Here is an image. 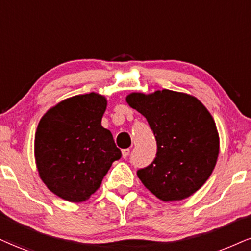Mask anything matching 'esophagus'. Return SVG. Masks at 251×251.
Masks as SVG:
<instances>
[{
  "mask_svg": "<svg viewBox=\"0 0 251 251\" xmlns=\"http://www.w3.org/2000/svg\"><path fill=\"white\" fill-rule=\"evenodd\" d=\"M129 153H130V150H129V149H123L122 150V157H123V158H126V157L129 156Z\"/></svg>",
  "mask_w": 251,
  "mask_h": 251,
  "instance_id": "esophagus-1",
  "label": "esophagus"
}]
</instances>
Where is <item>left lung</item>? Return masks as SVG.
I'll use <instances>...</instances> for the list:
<instances>
[{"mask_svg": "<svg viewBox=\"0 0 251 251\" xmlns=\"http://www.w3.org/2000/svg\"><path fill=\"white\" fill-rule=\"evenodd\" d=\"M126 102L147 119L157 142L156 158L138 170V178L163 201L192 196L212 175L219 156L209 111L197 98L170 89L131 93Z\"/></svg>", "mask_w": 251, "mask_h": 251, "instance_id": "obj_1", "label": "left lung"}]
</instances>
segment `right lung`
Segmentation results:
<instances>
[{
	"mask_svg": "<svg viewBox=\"0 0 251 251\" xmlns=\"http://www.w3.org/2000/svg\"><path fill=\"white\" fill-rule=\"evenodd\" d=\"M106 98L75 95L52 107L39 121L35 157L40 179L52 193L71 202L86 201L100 187L122 153L101 126Z\"/></svg>",
	"mask_w": 251,
	"mask_h": 251,
	"instance_id": "1",
	"label": "right lung"
}]
</instances>
